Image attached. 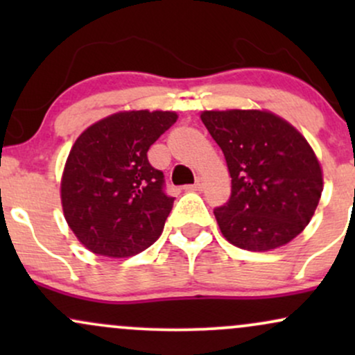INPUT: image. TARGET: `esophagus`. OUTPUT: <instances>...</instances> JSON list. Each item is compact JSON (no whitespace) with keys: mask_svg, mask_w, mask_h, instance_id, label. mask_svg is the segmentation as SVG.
<instances>
[{"mask_svg":"<svg viewBox=\"0 0 355 355\" xmlns=\"http://www.w3.org/2000/svg\"><path fill=\"white\" fill-rule=\"evenodd\" d=\"M203 187H205V180H203L202 177H198L197 180H195V183L193 185H189V187H185V190H198L200 191Z\"/></svg>","mask_w":355,"mask_h":355,"instance_id":"1","label":"esophagus"}]
</instances>
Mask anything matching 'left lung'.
Wrapping results in <instances>:
<instances>
[{
    "instance_id": "obj_1",
    "label": "left lung",
    "mask_w": 355,
    "mask_h": 355,
    "mask_svg": "<svg viewBox=\"0 0 355 355\" xmlns=\"http://www.w3.org/2000/svg\"><path fill=\"white\" fill-rule=\"evenodd\" d=\"M200 118L232 178L229 202L214 210L223 237L252 252L294 240L324 189L320 162L305 137L268 110H205Z\"/></svg>"
}]
</instances>
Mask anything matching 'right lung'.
<instances>
[{"label": "right lung", "instance_id": "1", "mask_svg": "<svg viewBox=\"0 0 355 355\" xmlns=\"http://www.w3.org/2000/svg\"><path fill=\"white\" fill-rule=\"evenodd\" d=\"M175 112L126 110L89 125L73 144L60 183L63 215L96 255L125 259L157 242L173 198L146 152L177 121Z\"/></svg>", "mask_w": 355, "mask_h": 355}]
</instances>
